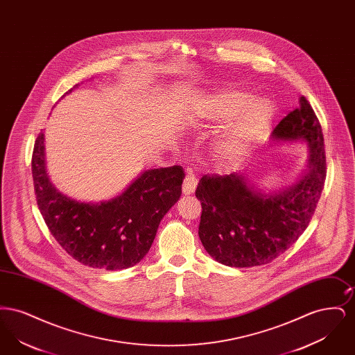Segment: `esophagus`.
Returning a JSON list of instances; mask_svg holds the SVG:
<instances>
[{"label": "esophagus", "instance_id": "obj_1", "mask_svg": "<svg viewBox=\"0 0 355 355\" xmlns=\"http://www.w3.org/2000/svg\"><path fill=\"white\" fill-rule=\"evenodd\" d=\"M197 184H198V181H197L196 173L191 169H187L185 180H184V185H182V193H184L185 196L193 194L194 190H196V187H197Z\"/></svg>", "mask_w": 355, "mask_h": 355}]
</instances>
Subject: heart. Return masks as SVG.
Here are the masks:
<instances>
[{"mask_svg": "<svg viewBox=\"0 0 355 355\" xmlns=\"http://www.w3.org/2000/svg\"><path fill=\"white\" fill-rule=\"evenodd\" d=\"M272 112L269 102L252 100V94L241 89H223L209 96L202 103L205 119L220 122L234 116L216 141V155L225 162L242 157L270 122Z\"/></svg>", "mask_w": 355, "mask_h": 355, "instance_id": "1", "label": "heart"}]
</instances>
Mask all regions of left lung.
<instances>
[{
	"instance_id": "1",
	"label": "left lung",
	"mask_w": 355,
	"mask_h": 355,
	"mask_svg": "<svg viewBox=\"0 0 355 355\" xmlns=\"http://www.w3.org/2000/svg\"><path fill=\"white\" fill-rule=\"evenodd\" d=\"M278 142H304L309 162L298 181L265 191L243 173L203 175L196 197L202 214L198 236L217 262L230 268L266 265L301 236L321 198L326 157L320 121L304 97L271 135Z\"/></svg>"
}]
</instances>
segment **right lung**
<instances>
[{
    "label": "right lung",
    "instance_id": "obj_1",
    "mask_svg": "<svg viewBox=\"0 0 355 355\" xmlns=\"http://www.w3.org/2000/svg\"><path fill=\"white\" fill-rule=\"evenodd\" d=\"M44 141L45 135L40 133L32 174L37 205L51 236L85 266L105 270L135 266L152 248L164 216L180 200L184 169L175 165L146 170L116 198L81 202L51 184Z\"/></svg>",
    "mask_w": 355,
    "mask_h": 355
}]
</instances>
